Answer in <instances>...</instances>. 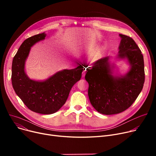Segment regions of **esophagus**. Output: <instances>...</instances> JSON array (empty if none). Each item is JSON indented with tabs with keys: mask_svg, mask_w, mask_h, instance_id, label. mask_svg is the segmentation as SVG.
Here are the masks:
<instances>
[{
	"mask_svg": "<svg viewBox=\"0 0 156 156\" xmlns=\"http://www.w3.org/2000/svg\"><path fill=\"white\" fill-rule=\"evenodd\" d=\"M86 73H87V70L85 69V70L83 71V76H85V75H86Z\"/></svg>",
	"mask_w": 156,
	"mask_h": 156,
	"instance_id": "34e87169",
	"label": "esophagus"
}]
</instances>
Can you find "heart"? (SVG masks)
<instances>
[{
    "label": "heart",
    "instance_id": "obj_1",
    "mask_svg": "<svg viewBox=\"0 0 156 156\" xmlns=\"http://www.w3.org/2000/svg\"><path fill=\"white\" fill-rule=\"evenodd\" d=\"M90 49V47H86L84 48V50H87V51H89ZM102 48H99L97 49V50L96 51H95L92 55V57L94 59H99L100 57L102 56Z\"/></svg>",
    "mask_w": 156,
    "mask_h": 156
}]
</instances>
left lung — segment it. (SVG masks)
I'll return each mask as SVG.
<instances>
[{"label":"left lung","mask_w":156,"mask_h":156,"mask_svg":"<svg viewBox=\"0 0 156 156\" xmlns=\"http://www.w3.org/2000/svg\"><path fill=\"white\" fill-rule=\"evenodd\" d=\"M118 58H126L131 68L125 76L112 75L108 57L94 62L87 69L90 101L97 111L111 115L129 108L141 92L145 81L144 56L132 38L120 34Z\"/></svg>","instance_id":"8db88e82"}]
</instances>
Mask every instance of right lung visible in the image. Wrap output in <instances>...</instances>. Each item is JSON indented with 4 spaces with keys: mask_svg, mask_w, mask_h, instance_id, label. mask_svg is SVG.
<instances>
[{
    "mask_svg": "<svg viewBox=\"0 0 156 156\" xmlns=\"http://www.w3.org/2000/svg\"><path fill=\"white\" fill-rule=\"evenodd\" d=\"M45 33L32 36L24 41L14 55L12 64V85L16 94L31 111L51 114L66 101L73 86L81 79L83 67L64 69L44 81L30 79L24 72V63L30 47L44 40Z\"/></svg>",
    "mask_w": 156,
    "mask_h": 156,
    "instance_id": "right-lung-1",
    "label": "right lung"
}]
</instances>
